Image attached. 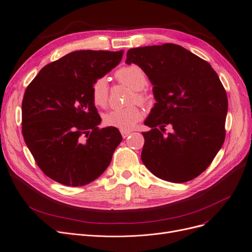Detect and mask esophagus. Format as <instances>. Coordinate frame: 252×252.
<instances>
[{
    "mask_svg": "<svg viewBox=\"0 0 252 252\" xmlns=\"http://www.w3.org/2000/svg\"><path fill=\"white\" fill-rule=\"evenodd\" d=\"M121 133H122L124 138H126V137H128L131 134V131L130 130H126V129H121Z\"/></svg>",
    "mask_w": 252,
    "mask_h": 252,
    "instance_id": "esophagus-1",
    "label": "esophagus"
}]
</instances>
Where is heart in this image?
Listing matches in <instances>:
<instances>
[{
    "mask_svg": "<svg viewBox=\"0 0 252 252\" xmlns=\"http://www.w3.org/2000/svg\"><path fill=\"white\" fill-rule=\"evenodd\" d=\"M115 77L119 83H122L131 90H134L133 100L143 103L147 100L146 95L142 92L148 85V76L145 71L136 64H130L124 66L121 69H118L115 73ZM92 100L97 107H105L108 103L109 97V88L108 82L105 77L97 78L92 85ZM142 117L141 111L135 107H130L125 109H114L106 113L104 116V123L110 126H115L121 129H130L140 121Z\"/></svg>",
    "mask_w": 252,
    "mask_h": 252,
    "instance_id": "b5f03b06",
    "label": "heart"
}]
</instances>
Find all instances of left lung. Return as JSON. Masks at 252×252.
I'll use <instances>...</instances> for the list:
<instances>
[{
    "label": "left lung",
    "mask_w": 252,
    "mask_h": 252,
    "mask_svg": "<svg viewBox=\"0 0 252 252\" xmlns=\"http://www.w3.org/2000/svg\"><path fill=\"white\" fill-rule=\"evenodd\" d=\"M126 64H137L153 86L156 103L144 125L141 158L161 180L185 183L209 166L221 148L228 98L210 64L176 44L129 49ZM168 124L173 131L164 136Z\"/></svg>",
    "instance_id": "1"
}]
</instances>
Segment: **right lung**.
Segmentation results:
<instances>
[{
    "label": "right lung",
    "instance_id": "1",
    "mask_svg": "<svg viewBox=\"0 0 252 252\" xmlns=\"http://www.w3.org/2000/svg\"><path fill=\"white\" fill-rule=\"evenodd\" d=\"M124 51L81 50L46 65L26 88L22 135L35 162L50 179L79 187L99 178L123 137L99 128L92 85L122 61Z\"/></svg>",
    "mask_w": 252,
    "mask_h": 252
}]
</instances>
